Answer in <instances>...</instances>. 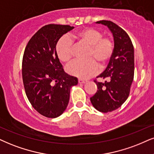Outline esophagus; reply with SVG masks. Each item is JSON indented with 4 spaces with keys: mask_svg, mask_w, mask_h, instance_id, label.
<instances>
[{
    "mask_svg": "<svg viewBox=\"0 0 154 154\" xmlns=\"http://www.w3.org/2000/svg\"><path fill=\"white\" fill-rule=\"evenodd\" d=\"M78 82L79 84H85V81L83 80V79H78Z\"/></svg>",
    "mask_w": 154,
    "mask_h": 154,
    "instance_id": "34e87169",
    "label": "esophagus"
}]
</instances>
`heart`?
<instances>
[{"label": "heart", "mask_w": 154, "mask_h": 154, "mask_svg": "<svg viewBox=\"0 0 154 154\" xmlns=\"http://www.w3.org/2000/svg\"><path fill=\"white\" fill-rule=\"evenodd\" d=\"M102 32L96 29L86 28L77 31L72 39L79 43L89 46L87 60H77L69 64L67 72L69 75L81 79H87L99 72V65L104 66L114 52V43L107 37H102ZM74 45L69 37L63 36L56 44L55 50L60 61L68 63L73 56Z\"/></svg>", "instance_id": "heart-1"}]
</instances>
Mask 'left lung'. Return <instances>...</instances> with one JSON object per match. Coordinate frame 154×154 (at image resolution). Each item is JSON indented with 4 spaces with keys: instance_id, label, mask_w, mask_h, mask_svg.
I'll list each match as a JSON object with an SVG mask.
<instances>
[{
    "instance_id": "8db88e82",
    "label": "left lung",
    "mask_w": 154,
    "mask_h": 154,
    "mask_svg": "<svg viewBox=\"0 0 154 154\" xmlns=\"http://www.w3.org/2000/svg\"><path fill=\"white\" fill-rule=\"evenodd\" d=\"M97 24L108 27L114 38V52L105 70L97 77L108 81L94 82L97 91L90 98L93 106L101 112L117 109L127 100L134 75V49L128 34L109 20H100Z\"/></svg>"
}]
</instances>
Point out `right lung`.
Masks as SVG:
<instances>
[{
	"label": "right lung",
	"mask_w": 154,
	"mask_h": 154,
	"mask_svg": "<svg viewBox=\"0 0 154 154\" xmlns=\"http://www.w3.org/2000/svg\"><path fill=\"white\" fill-rule=\"evenodd\" d=\"M69 25H45L29 40L23 58L22 75L29 102L48 118L61 115L67 108L77 77L67 75L60 63L55 47L59 39L72 30Z\"/></svg>",
	"instance_id": "1"
}]
</instances>
